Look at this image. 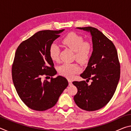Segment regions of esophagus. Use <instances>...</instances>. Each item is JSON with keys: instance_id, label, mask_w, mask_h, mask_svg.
<instances>
[{"instance_id": "34e87169", "label": "esophagus", "mask_w": 131, "mask_h": 131, "mask_svg": "<svg viewBox=\"0 0 131 131\" xmlns=\"http://www.w3.org/2000/svg\"><path fill=\"white\" fill-rule=\"evenodd\" d=\"M68 82H69V85H72V82L71 80H68Z\"/></svg>"}]
</instances>
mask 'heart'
Here are the masks:
<instances>
[{
	"label": "heart",
	"mask_w": 131,
	"mask_h": 131,
	"mask_svg": "<svg viewBox=\"0 0 131 131\" xmlns=\"http://www.w3.org/2000/svg\"><path fill=\"white\" fill-rule=\"evenodd\" d=\"M61 43L65 47L70 48L74 52V58L81 64L87 63L91 57L93 46L88 41H84L83 37L74 32L68 34L61 40ZM49 55L53 61L59 60V48L52 44L49 48ZM81 69L76 63H65L59 67V73L68 78H72L74 74L80 72Z\"/></svg>",
	"instance_id": "1"
}]
</instances>
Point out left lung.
<instances>
[{"mask_svg":"<svg viewBox=\"0 0 131 131\" xmlns=\"http://www.w3.org/2000/svg\"><path fill=\"white\" fill-rule=\"evenodd\" d=\"M90 32L93 52L82 78L92 80L90 85L85 81H73L77 88L74 101L81 109L95 111L108 103L116 91L120 76V64L113 42L97 29L87 26L77 28Z\"/></svg>","mask_w":131,"mask_h":131,"instance_id":"1","label":"left lung"}]
</instances>
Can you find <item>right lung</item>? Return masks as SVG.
Here are the masks:
<instances>
[{
  "label": "right lung",
  "mask_w": 131,
  "mask_h": 131,
  "mask_svg": "<svg viewBox=\"0 0 131 131\" xmlns=\"http://www.w3.org/2000/svg\"><path fill=\"white\" fill-rule=\"evenodd\" d=\"M63 30L39 31L22 42L15 52L13 83L22 101L31 109L44 111L52 107L68 87L65 77H52L57 71L49 55L50 46ZM43 75L51 77L50 81H42Z\"/></svg>",
  "instance_id": "add662e5"
}]
</instances>
